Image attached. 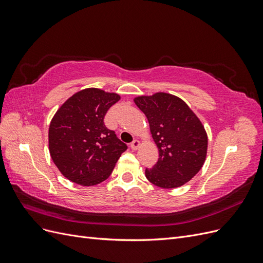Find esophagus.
I'll return each instance as SVG.
<instances>
[{"instance_id":"34e87169","label":"esophagus","mask_w":263,"mask_h":263,"mask_svg":"<svg viewBox=\"0 0 263 263\" xmlns=\"http://www.w3.org/2000/svg\"><path fill=\"white\" fill-rule=\"evenodd\" d=\"M139 146H140V142H139L137 139H135V140H133V141L130 142V148H132L133 150H137V149L139 148Z\"/></svg>"}]
</instances>
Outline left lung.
I'll return each instance as SVG.
<instances>
[{
	"mask_svg": "<svg viewBox=\"0 0 263 263\" xmlns=\"http://www.w3.org/2000/svg\"><path fill=\"white\" fill-rule=\"evenodd\" d=\"M149 122L159 159L146 178L162 189L185 184L201 170L208 153V135L184 101L169 93L134 100Z\"/></svg>",
	"mask_w": 263,
	"mask_h": 263,
	"instance_id": "1",
	"label": "left lung"
}]
</instances>
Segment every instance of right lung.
Masks as SVG:
<instances>
[{
    "instance_id": "add662e5",
    "label": "right lung",
    "mask_w": 263,
    "mask_h": 263,
    "mask_svg": "<svg viewBox=\"0 0 263 263\" xmlns=\"http://www.w3.org/2000/svg\"><path fill=\"white\" fill-rule=\"evenodd\" d=\"M116 93L84 89L69 98L51 119L49 153L53 163L68 180L91 186L112 173L127 145L108 129L104 117L119 101Z\"/></svg>"
}]
</instances>
